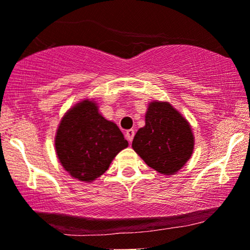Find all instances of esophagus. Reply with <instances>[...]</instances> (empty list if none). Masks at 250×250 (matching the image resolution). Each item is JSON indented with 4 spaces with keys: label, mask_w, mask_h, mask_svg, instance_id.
I'll list each match as a JSON object with an SVG mask.
<instances>
[{
    "label": "esophagus",
    "mask_w": 250,
    "mask_h": 250,
    "mask_svg": "<svg viewBox=\"0 0 250 250\" xmlns=\"http://www.w3.org/2000/svg\"><path fill=\"white\" fill-rule=\"evenodd\" d=\"M134 136H135V131L130 129V130H127L125 131V138L128 139L129 143L132 142V139H134Z\"/></svg>",
    "instance_id": "1"
}]
</instances>
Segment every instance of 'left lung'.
I'll return each mask as SVG.
<instances>
[{"mask_svg":"<svg viewBox=\"0 0 250 250\" xmlns=\"http://www.w3.org/2000/svg\"><path fill=\"white\" fill-rule=\"evenodd\" d=\"M131 146L148 167L170 176L191 159L194 136L188 120L170 103L153 101L145 113V125L136 132Z\"/></svg>","mask_w":250,"mask_h":250,"instance_id":"1","label":"left lung"}]
</instances>
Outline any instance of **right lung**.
<instances>
[{"instance_id": "1", "label": "right lung", "mask_w": 250, "mask_h": 250, "mask_svg": "<svg viewBox=\"0 0 250 250\" xmlns=\"http://www.w3.org/2000/svg\"><path fill=\"white\" fill-rule=\"evenodd\" d=\"M128 141L113 121L101 114L95 99L84 98L62 116L55 136V149L71 177L91 183L107 170Z\"/></svg>"}]
</instances>
